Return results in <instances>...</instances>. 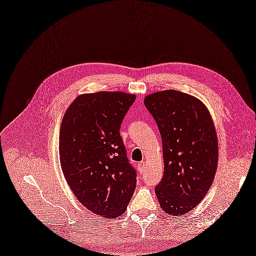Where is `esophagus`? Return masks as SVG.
Returning a JSON list of instances; mask_svg holds the SVG:
<instances>
[{"label": "esophagus", "instance_id": "obj_1", "mask_svg": "<svg viewBox=\"0 0 256 256\" xmlns=\"http://www.w3.org/2000/svg\"><path fill=\"white\" fill-rule=\"evenodd\" d=\"M138 170L140 172H143L144 170H146V162L144 161H141L138 163Z\"/></svg>", "mask_w": 256, "mask_h": 256}]
</instances>
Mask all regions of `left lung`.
I'll return each mask as SVG.
<instances>
[{"label": "left lung", "mask_w": 256, "mask_h": 256, "mask_svg": "<svg viewBox=\"0 0 256 256\" xmlns=\"http://www.w3.org/2000/svg\"><path fill=\"white\" fill-rule=\"evenodd\" d=\"M144 104L162 138L164 172L154 194L166 214L183 216L200 204L214 180L218 144L214 120L200 99L176 90L152 93Z\"/></svg>", "instance_id": "obj_1"}]
</instances>
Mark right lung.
<instances>
[{"label":"right lung","instance_id":"right-lung-1","mask_svg":"<svg viewBox=\"0 0 256 256\" xmlns=\"http://www.w3.org/2000/svg\"><path fill=\"white\" fill-rule=\"evenodd\" d=\"M135 99V94L120 91L82 94L66 108L60 124L64 179L86 208L106 218L124 212L137 184L119 132Z\"/></svg>","mask_w":256,"mask_h":256}]
</instances>
